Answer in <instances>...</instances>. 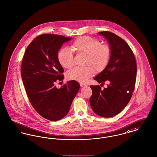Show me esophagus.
Returning a JSON list of instances; mask_svg holds the SVG:
<instances>
[{"label":"esophagus","mask_w":157,"mask_h":157,"mask_svg":"<svg viewBox=\"0 0 157 157\" xmlns=\"http://www.w3.org/2000/svg\"><path fill=\"white\" fill-rule=\"evenodd\" d=\"M80 86H81V87H84V86H86V84L83 83H80Z\"/></svg>","instance_id":"obj_1"}]
</instances>
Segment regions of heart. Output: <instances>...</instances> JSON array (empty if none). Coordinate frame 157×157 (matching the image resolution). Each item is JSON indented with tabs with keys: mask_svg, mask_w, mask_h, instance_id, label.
Returning a JSON list of instances; mask_svg holds the SVG:
<instances>
[{
	"mask_svg": "<svg viewBox=\"0 0 157 157\" xmlns=\"http://www.w3.org/2000/svg\"><path fill=\"white\" fill-rule=\"evenodd\" d=\"M71 49L77 54L84 55V67H75L67 73L71 80L86 83L94 75V70L101 72L108 66L111 58L112 51L109 45L88 36L77 39L71 45ZM59 63L64 68L73 65V54L68 48H62L57 53Z\"/></svg>",
	"mask_w": 157,
	"mask_h": 157,
	"instance_id": "heart-1",
	"label": "heart"
}]
</instances>
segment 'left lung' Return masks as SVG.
Returning <instances> with one entry per match:
<instances>
[{
    "instance_id": "8db88e82",
    "label": "left lung",
    "mask_w": 157,
    "mask_h": 157,
    "mask_svg": "<svg viewBox=\"0 0 157 157\" xmlns=\"http://www.w3.org/2000/svg\"><path fill=\"white\" fill-rule=\"evenodd\" d=\"M110 46L111 58L104 70L94 78L99 83H108L103 90L90 86V106L95 114L112 117L119 114L129 102L136 82L137 65L135 55L126 42L111 32H99Z\"/></svg>"
}]
</instances>
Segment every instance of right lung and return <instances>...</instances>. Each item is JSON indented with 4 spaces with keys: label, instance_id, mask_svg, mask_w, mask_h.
I'll return each instance as SVG.
<instances>
[{
    "label": "right lung",
    "instance_id": "right-lung-1",
    "mask_svg": "<svg viewBox=\"0 0 157 157\" xmlns=\"http://www.w3.org/2000/svg\"><path fill=\"white\" fill-rule=\"evenodd\" d=\"M71 39L41 34L29 45L22 59L21 77L29 99L34 109L50 121L59 120L68 114L80 87L75 80L67 82L60 89L55 86L64 77L57 53L63 43Z\"/></svg>",
    "mask_w": 157,
    "mask_h": 157
}]
</instances>
